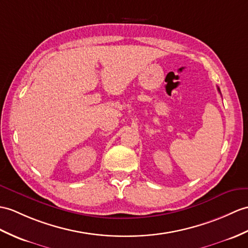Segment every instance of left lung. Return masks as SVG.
I'll return each mask as SVG.
<instances>
[{"label": "left lung", "instance_id": "8db88e82", "mask_svg": "<svg viewBox=\"0 0 248 248\" xmlns=\"http://www.w3.org/2000/svg\"><path fill=\"white\" fill-rule=\"evenodd\" d=\"M217 90H218V92H220V89H218V88H217Z\"/></svg>", "mask_w": 248, "mask_h": 248}]
</instances>
